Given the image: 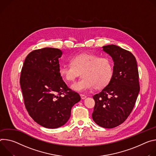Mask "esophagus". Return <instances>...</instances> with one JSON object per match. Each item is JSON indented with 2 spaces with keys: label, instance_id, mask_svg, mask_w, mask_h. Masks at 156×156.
<instances>
[{
  "label": "esophagus",
  "instance_id": "esophagus-1",
  "mask_svg": "<svg viewBox=\"0 0 156 156\" xmlns=\"http://www.w3.org/2000/svg\"><path fill=\"white\" fill-rule=\"evenodd\" d=\"M80 97H81V98L82 100H84V99H85L86 98H87V96H85V95H83V94H81L80 95Z\"/></svg>",
  "mask_w": 156,
  "mask_h": 156
}]
</instances>
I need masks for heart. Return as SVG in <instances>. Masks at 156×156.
Wrapping results in <instances>:
<instances>
[{"label":"heart","mask_w":156,"mask_h":156,"mask_svg":"<svg viewBox=\"0 0 156 156\" xmlns=\"http://www.w3.org/2000/svg\"><path fill=\"white\" fill-rule=\"evenodd\" d=\"M82 73L83 79L71 85L76 92H83L105 88L113 76V66L107 57H99L90 53H83L73 56L71 64H65L59 67L60 76L67 82L74 81Z\"/></svg>","instance_id":"b5f03b06"}]
</instances>
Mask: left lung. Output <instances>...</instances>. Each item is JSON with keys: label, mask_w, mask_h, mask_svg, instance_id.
I'll list each match as a JSON object with an SVG mask.
<instances>
[{"label": "left lung", "mask_w": 156, "mask_h": 156, "mask_svg": "<svg viewBox=\"0 0 156 156\" xmlns=\"http://www.w3.org/2000/svg\"><path fill=\"white\" fill-rule=\"evenodd\" d=\"M102 48L112 58L113 73L110 83L93 96L92 118L101 127L113 128L123 123L134 107L140 89L139 73L131 52L114 44Z\"/></svg>", "instance_id": "obj_1"}]
</instances>
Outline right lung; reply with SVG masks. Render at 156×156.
I'll use <instances>...</instances> for the list:
<instances>
[{"label": "right lung", "instance_id": "obj_1", "mask_svg": "<svg viewBox=\"0 0 156 156\" xmlns=\"http://www.w3.org/2000/svg\"><path fill=\"white\" fill-rule=\"evenodd\" d=\"M59 49L44 48L31 51L22 69L20 83L25 105L34 122L46 128L67 123L71 108L80 100L60 76Z\"/></svg>", "mask_w": 156, "mask_h": 156}]
</instances>
